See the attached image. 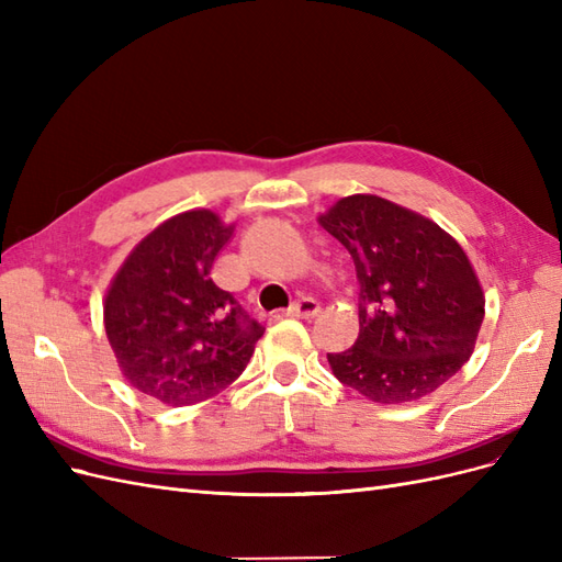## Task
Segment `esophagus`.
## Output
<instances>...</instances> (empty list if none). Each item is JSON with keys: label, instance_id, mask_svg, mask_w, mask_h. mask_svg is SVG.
I'll use <instances>...</instances> for the list:
<instances>
[{"label": "esophagus", "instance_id": "34e87169", "mask_svg": "<svg viewBox=\"0 0 562 562\" xmlns=\"http://www.w3.org/2000/svg\"><path fill=\"white\" fill-rule=\"evenodd\" d=\"M321 312V304L314 297H300L293 307H288V316H297V318H314Z\"/></svg>", "mask_w": 562, "mask_h": 562}]
</instances>
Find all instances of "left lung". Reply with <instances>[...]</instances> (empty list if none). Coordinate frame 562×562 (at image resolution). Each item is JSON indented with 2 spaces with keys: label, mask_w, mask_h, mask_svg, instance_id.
I'll return each instance as SVG.
<instances>
[{
  "label": "left lung",
  "mask_w": 562,
  "mask_h": 562,
  "mask_svg": "<svg viewBox=\"0 0 562 562\" xmlns=\"http://www.w3.org/2000/svg\"><path fill=\"white\" fill-rule=\"evenodd\" d=\"M359 279V337L328 353L335 378L375 403L431 394L473 353L483 288L450 234L375 194L339 199L318 217Z\"/></svg>",
  "instance_id": "obj_1"
}]
</instances>
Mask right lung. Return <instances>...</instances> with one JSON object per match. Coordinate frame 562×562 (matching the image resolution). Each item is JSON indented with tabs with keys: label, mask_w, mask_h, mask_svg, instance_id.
Wrapping results in <instances>:
<instances>
[{
	"label": "right lung",
	"mask_w": 562,
	"mask_h": 562,
	"mask_svg": "<svg viewBox=\"0 0 562 562\" xmlns=\"http://www.w3.org/2000/svg\"><path fill=\"white\" fill-rule=\"evenodd\" d=\"M234 227L211 211L166 220L133 248L105 297V333L119 368L143 394L192 405L241 375L265 328L211 267Z\"/></svg>",
	"instance_id": "1"
}]
</instances>
